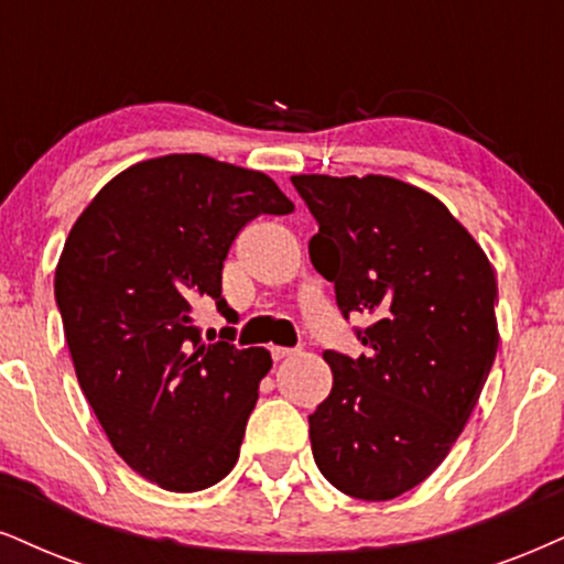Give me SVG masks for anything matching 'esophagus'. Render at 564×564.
Segmentation results:
<instances>
[{"instance_id": "1", "label": "esophagus", "mask_w": 564, "mask_h": 564, "mask_svg": "<svg viewBox=\"0 0 564 564\" xmlns=\"http://www.w3.org/2000/svg\"><path fill=\"white\" fill-rule=\"evenodd\" d=\"M297 352V347H271V356H274V360H282V358H290V356H295Z\"/></svg>"}]
</instances>
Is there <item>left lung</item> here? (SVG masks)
<instances>
[{
    "instance_id": "8db88e82",
    "label": "left lung",
    "mask_w": 564,
    "mask_h": 564,
    "mask_svg": "<svg viewBox=\"0 0 564 564\" xmlns=\"http://www.w3.org/2000/svg\"><path fill=\"white\" fill-rule=\"evenodd\" d=\"M318 221L311 263L337 305L371 316L360 358L326 350L332 392L308 415L326 481L384 502L434 474L495 364V269L474 235L421 187L384 175H295Z\"/></svg>"
}]
</instances>
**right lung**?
Wrapping results in <instances>:
<instances>
[{"mask_svg": "<svg viewBox=\"0 0 564 564\" xmlns=\"http://www.w3.org/2000/svg\"><path fill=\"white\" fill-rule=\"evenodd\" d=\"M293 208L263 172L170 154L109 180L69 229L54 297L80 389L117 455L166 491L208 489L238 463L271 356L204 345L193 305L232 314V240Z\"/></svg>", "mask_w": 564, "mask_h": 564, "instance_id": "add662e5", "label": "right lung"}]
</instances>
